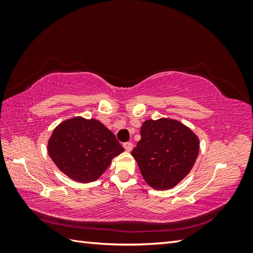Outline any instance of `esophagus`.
<instances>
[{
    "label": "esophagus",
    "instance_id": "34e87169",
    "mask_svg": "<svg viewBox=\"0 0 253 253\" xmlns=\"http://www.w3.org/2000/svg\"><path fill=\"white\" fill-rule=\"evenodd\" d=\"M124 147H125L126 152H131L133 150V143L132 142H126L124 144Z\"/></svg>",
    "mask_w": 253,
    "mask_h": 253
}]
</instances>
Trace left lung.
Returning <instances> with one entry per match:
<instances>
[{
  "instance_id": "obj_1",
  "label": "left lung",
  "mask_w": 253,
  "mask_h": 253,
  "mask_svg": "<svg viewBox=\"0 0 253 253\" xmlns=\"http://www.w3.org/2000/svg\"><path fill=\"white\" fill-rule=\"evenodd\" d=\"M141 139L132 151L143 179L155 190H170L191 172L200 152V138L171 118L145 120Z\"/></svg>"
}]
</instances>
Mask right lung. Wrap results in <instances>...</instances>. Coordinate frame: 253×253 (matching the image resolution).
Listing matches in <instances>:
<instances>
[{"label": "right lung", "instance_id": "obj_1", "mask_svg": "<svg viewBox=\"0 0 253 253\" xmlns=\"http://www.w3.org/2000/svg\"><path fill=\"white\" fill-rule=\"evenodd\" d=\"M124 151L115 135L100 121L81 116L61 122L47 141L48 155L58 169L81 183L100 178L112 159Z\"/></svg>", "mask_w": 253, "mask_h": 253}]
</instances>
